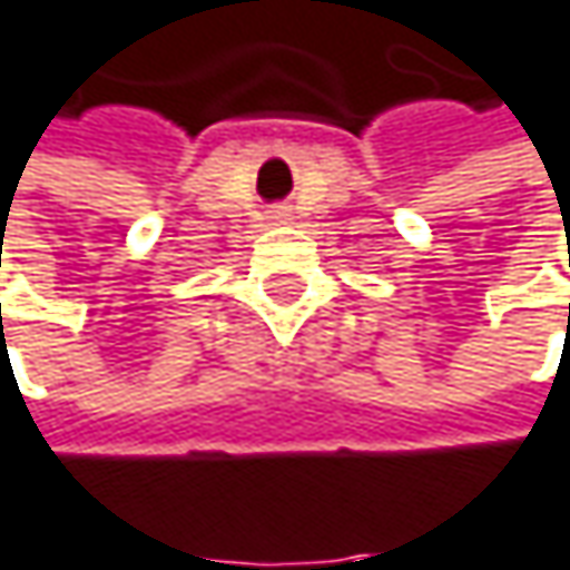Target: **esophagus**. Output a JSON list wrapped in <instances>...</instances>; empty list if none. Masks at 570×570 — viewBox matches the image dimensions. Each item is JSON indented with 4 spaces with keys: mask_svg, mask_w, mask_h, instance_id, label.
<instances>
[{
    "mask_svg": "<svg viewBox=\"0 0 570 570\" xmlns=\"http://www.w3.org/2000/svg\"><path fill=\"white\" fill-rule=\"evenodd\" d=\"M278 218H282V210H278Z\"/></svg>",
    "mask_w": 570,
    "mask_h": 570,
    "instance_id": "34e87169",
    "label": "esophagus"
}]
</instances>
